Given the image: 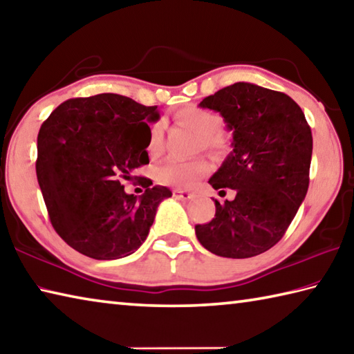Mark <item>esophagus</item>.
Instances as JSON below:
<instances>
[{
  "label": "esophagus",
  "mask_w": 354,
  "mask_h": 354,
  "mask_svg": "<svg viewBox=\"0 0 354 354\" xmlns=\"http://www.w3.org/2000/svg\"><path fill=\"white\" fill-rule=\"evenodd\" d=\"M173 196H176V198H183V199H190V198H194V194H190L189 190L176 189V190H173Z\"/></svg>",
  "instance_id": "esophagus-1"
}]
</instances>
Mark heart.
I'll list each match as a JSON object with an SVG mask.
<instances>
[{"label": "heart", "instance_id": "b5f03b06", "mask_svg": "<svg viewBox=\"0 0 354 354\" xmlns=\"http://www.w3.org/2000/svg\"><path fill=\"white\" fill-rule=\"evenodd\" d=\"M176 119L199 134V145L204 150L218 153L224 149V138L220 131L223 119L214 111L203 110V108H184L176 113ZM147 150L151 158H156L162 151V127L155 124L150 127L149 144ZM209 171V164L204 159L194 160H170V162L159 167L156 178L160 184L173 185V187H187L194 184L198 178Z\"/></svg>", "mask_w": 354, "mask_h": 354}]
</instances>
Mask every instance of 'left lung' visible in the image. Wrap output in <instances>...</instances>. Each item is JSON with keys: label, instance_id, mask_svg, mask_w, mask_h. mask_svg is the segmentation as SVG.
<instances>
[{"label": "left lung", "instance_id": "obj_1", "mask_svg": "<svg viewBox=\"0 0 354 354\" xmlns=\"http://www.w3.org/2000/svg\"><path fill=\"white\" fill-rule=\"evenodd\" d=\"M230 131L234 150L209 184L232 189L215 201V218L196 224L198 241L212 254L249 259L285 235L308 192L313 134L301 108L285 93L239 82L203 99Z\"/></svg>", "mask_w": 354, "mask_h": 354}]
</instances>
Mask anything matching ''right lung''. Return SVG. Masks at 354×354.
Here are the masks:
<instances>
[{
	"mask_svg": "<svg viewBox=\"0 0 354 354\" xmlns=\"http://www.w3.org/2000/svg\"><path fill=\"white\" fill-rule=\"evenodd\" d=\"M158 119V106L105 93L63 102L43 122L37 179L53 227L77 252L115 260L145 241L171 192L140 178L145 192L138 198L122 179L149 164V122Z\"/></svg>",
	"mask_w": 354,
	"mask_h": 354,
	"instance_id": "obj_1",
	"label": "right lung"
}]
</instances>
